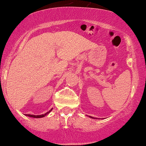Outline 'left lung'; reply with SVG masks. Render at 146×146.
Wrapping results in <instances>:
<instances>
[{
    "mask_svg": "<svg viewBox=\"0 0 146 146\" xmlns=\"http://www.w3.org/2000/svg\"><path fill=\"white\" fill-rule=\"evenodd\" d=\"M90 117H92V118H93V117H91V116H90Z\"/></svg>",
    "mask_w": 146,
    "mask_h": 146,
    "instance_id": "obj_1",
    "label": "left lung"
}]
</instances>
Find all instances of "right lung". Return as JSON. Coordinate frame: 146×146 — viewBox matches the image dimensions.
I'll return each instance as SVG.
<instances>
[{"mask_svg":"<svg viewBox=\"0 0 146 146\" xmlns=\"http://www.w3.org/2000/svg\"><path fill=\"white\" fill-rule=\"evenodd\" d=\"M52 110H50V111H49L48 112H47V113H45L44 114H42V115H31V114H26V115H27V116H29V117H35V118H40V117H45V115H47L50 112L52 111Z\"/></svg>","mask_w":146,"mask_h":146,"instance_id":"1","label":"right lung"}]
</instances>
